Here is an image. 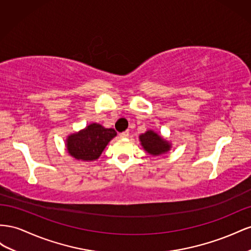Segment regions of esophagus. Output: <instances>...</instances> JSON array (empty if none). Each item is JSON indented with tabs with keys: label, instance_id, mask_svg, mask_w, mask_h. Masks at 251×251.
<instances>
[{
	"label": "esophagus",
	"instance_id": "esophagus-1",
	"mask_svg": "<svg viewBox=\"0 0 251 251\" xmlns=\"http://www.w3.org/2000/svg\"><path fill=\"white\" fill-rule=\"evenodd\" d=\"M128 135H129V131L121 132V133H120V138H122V139H125V138H128Z\"/></svg>",
	"mask_w": 251,
	"mask_h": 251
}]
</instances>
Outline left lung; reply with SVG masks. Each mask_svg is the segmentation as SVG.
Returning a JSON list of instances; mask_svg holds the SVG:
<instances>
[{
  "label": "left lung",
  "instance_id": "left-lung-1",
  "mask_svg": "<svg viewBox=\"0 0 251 251\" xmlns=\"http://www.w3.org/2000/svg\"><path fill=\"white\" fill-rule=\"evenodd\" d=\"M140 141L146 151L152 155L167 152L170 148V145L165 140H163L159 134L151 130L140 135Z\"/></svg>",
  "mask_w": 251,
  "mask_h": 251
}]
</instances>
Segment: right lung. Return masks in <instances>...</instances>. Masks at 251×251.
<instances>
[{"label":"right lung","instance_id":"right-lung-1","mask_svg":"<svg viewBox=\"0 0 251 251\" xmlns=\"http://www.w3.org/2000/svg\"><path fill=\"white\" fill-rule=\"evenodd\" d=\"M117 135L112 128H104L99 124H90L84 130L71 134L67 139V150L76 160H97L108 142Z\"/></svg>","mask_w":251,"mask_h":251}]
</instances>
